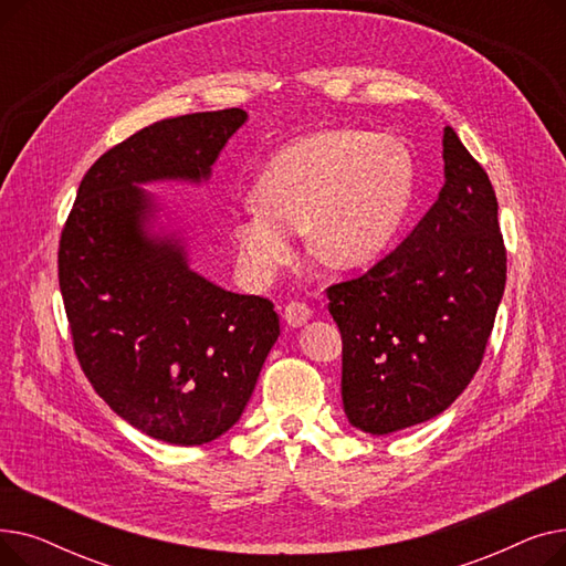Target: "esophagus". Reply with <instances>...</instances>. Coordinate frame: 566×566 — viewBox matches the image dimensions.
<instances>
[{"mask_svg":"<svg viewBox=\"0 0 566 566\" xmlns=\"http://www.w3.org/2000/svg\"><path fill=\"white\" fill-rule=\"evenodd\" d=\"M312 318V307L305 303H289L284 307V321L291 325V328H301L307 321Z\"/></svg>","mask_w":566,"mask_h":566,"instance_id":"obj_1","label":"esophagus"}]
</instances>
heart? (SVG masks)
Instances as JSON below:
<instances>
[{
  "label": "heart",
  "mask_w": 566,
  "mask_h": 566,
  "mask_svg": "<svg viewBox=\"0 0 566 566\" xmlns=\"http://www.w3.org/2000/svg\"><path fill=\"white\" fill-rule=\"evenodd\" d=\"M412 184L408 148L390 135L353 128L303 135L259 174L256 206L233 216L238 271L254 286L271 284L293 261L291 231L301 229L321 263H369L397 235Z\"/></svg>",
  "instance_id": "obj_1"
}]
</instances>
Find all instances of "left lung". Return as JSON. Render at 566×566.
<instances>
[{
    "label": "left lung",
    "instance_id": "obj_1",
    "mask_svg": "<svg viewBox=\"0 0 566 566\" xmlns=\"http://www.w3.org/2000/svg\"><path fill=\"white\" fill-rule=\"evenodd\" d=\"M444 186L369 271L325 289L342 333V401L353 427L385 436L427 422L478 374L507 282L497 199L448 126Z\"/></svg>",
    "mask_w": 566,
    "mask_h": 566
}]
</instances>
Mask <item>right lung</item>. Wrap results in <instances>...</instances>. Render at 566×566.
Masks as SVG:
<instances>
[{
	"instance_id": "right-lung-1",
	"label": "right lung",
	"mask_w": 566,
	"mask_h": 566,
	"mask_svg": "<svg viewBox=\"0 0 566 566\" xmlns=\"http://www.w3.org/2000/svg\"><path fill=\"white\" fill-rule=\"evenodd\" d=\"M238 107L146 126L84 174L59 241V289L77 363L128 424L171 444H203L245 410L280 337L275 305L192 273L178 241L144 231L137 184L201 181L245 124Z\"/></svg>"
}]
</instances>
